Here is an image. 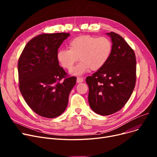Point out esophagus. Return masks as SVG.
<instances>
[{"mask_svg":"<svg viewBox=\"0 0 157 157\" xmlns=\"http://www.w3.org/2000/svg\"><path fill=\"white\" fill-rule=\"evenodd\" d=\"M77 83H81V82L83 81V79L81 78H77Z\"/></svg>","mask_w":157,"mask_h":157,"instance_id":"obj_1","label":"esophagus"}]
</instances>
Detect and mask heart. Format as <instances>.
<instances>
[{"label":"heart","instance_id":"b5f03b06","mask_svg":"<svg viewBox=\"0 0 157 157\" xmlns=\"http://www.w3.org/2000/svg\"><path fill=\"white\" fill-rule=\"evenodd\" d=\"M69 48L58 52L57 61L63 69L70 71L79 59L81 62L71 74L80 76L90 69L96 71L104 67L111 55L112 43L105 37L84 35L72 39Z\"/></svg>","mask_w":157,"mask_h":157}]
</instances>
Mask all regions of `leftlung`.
Returning a JSON list of instances; mask_svg holds the SVG:
<instances>
[{
  "label": "left lung",
  "mask_w": 157,
  "mask_h": 157,
  "mask_svg": "<svg viewBox=\"0 0 157 157\" xmlns=\"http://www.w3.org/2000/svg\"><path fill=\"white\" fill-rule=\"evenodd\" d=\"M107 34L113 43L109 59L104 67L86 78L90 108L103 116L116 113L125 105L136 81L134 50L119 34L113 32Z\"/></svg>",
  "instance_id": "8db88e82"
}]
</instances>
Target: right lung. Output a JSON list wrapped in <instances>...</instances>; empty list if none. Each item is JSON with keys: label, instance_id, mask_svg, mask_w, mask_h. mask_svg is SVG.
<instances>
[{"label": "right lung", "instance_id": "right-lung-1", "mask_svg": "<svg viewBox=\"0 0 157 157\" xmlns=\"http://www.w3.org/2000/svg\"><path fill=\"white\" fill-rule=\"evenodd\" d=\"M69 35H38L26 44L19 58L20 92L30 108L43 117L54 118L64 112L76 83V78L68 77L56 59L58 49Z\"/></svg>", "mask_w": 157, "mask_h": 157}]
</instances>
